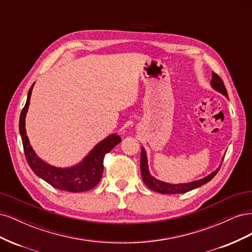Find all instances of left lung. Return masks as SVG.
Here are the masks:
<instances>
[{"mask_svg":"<svg viewBox=\"0 0 252 252\" xmlns=\"http://www.w3.org/2000/svg\"><path fill=\"white\" fill-rule=\"evenodd\" d=\"M211 85L216 90H218L219 93L224 94L225 96L228 97V93L227 89L224 85L223 80L220 79L219 75L215 72H212V80H211ZM220 168H218L215 172H212L209 174L208 177H206L202 180L199 181H194L191 183H186V184H168V183H164L155 179L154 177H151L149 171H148V165H147V157H146V152L142 148L141 151V174H142V179L148 188H150L154 191L159 192V193H164V194H175V193H185L187 191H190V190L195 189L197 187H200L206 183L211 181L213 178L216 177V174L219 172Z\"/></svg>","mask_w":252,"mask_h":252,"instance_id":"obj_1","label":"left lung"}]
</instances>
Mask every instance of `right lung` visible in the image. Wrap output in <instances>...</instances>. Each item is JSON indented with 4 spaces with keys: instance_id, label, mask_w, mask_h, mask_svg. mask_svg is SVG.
I'll use <instances>...</instances> for the list:
<instances>
[{
    "instance_id": "add662e5",
    "label": "right lung",
    "mask_w": 252,
    "mask_h": 252,
    "mask_svg": "<svg viewBox=\"0 0 252 252\" xmlns=\"http://www.w3.org/2000/svg\"><path fill=\"white\" fill-rule=\"evenodd\" d=\"M32 87L33 85L30 87L28 91L27 101L24 108L22 109L19 124L23 148H24V154L29 167L37 177L42 178L48 184L57 189L70 192L88 191V190L93 189L102 179L105 155L116 147L122 139L117 134L107 136L105 140L96 145L81 164L71 167V168H57V167L50 166L43 162L41 158H37L32 147L30 146L25 129V117L29 106Z\"/></svg>"
}]
</instances>
